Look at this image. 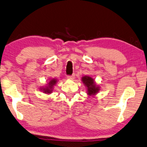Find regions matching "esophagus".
I'll return each instance as SVG.
<instances>
[{
  "instance_id": "34e87169",
  "label": "esophagus",
  "mask_w": 147,
  "mask_h": 147,
  "mask_svg": "<svg viewBox=\"0 0 147 147\" xmlns=\"http://www.w3.org/2000/svg\"><path fill=\"white\" fill-rule=\"evenodd\" d=\"M74 78H75L74 74H73V75H71V76H67V78L68 80H73Z\"/></svg>"
}]
</instances>
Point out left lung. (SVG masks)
<instances>
[{"mask_svg":"<svg viewBox=\"0 0 147 147\" xmlns=\"http://www.w3.org/2000/svg\"><path fill=\"white\" fill-rule=\"evenodd\" d=\"M82 81L87 88V94L89 96H94L100 90V86L97 85L92 78L88 76H83Z\"/></svg>","mask_w":147,"mask_h":147,"instance_id":"1","label":"left lung"}]
</instances>
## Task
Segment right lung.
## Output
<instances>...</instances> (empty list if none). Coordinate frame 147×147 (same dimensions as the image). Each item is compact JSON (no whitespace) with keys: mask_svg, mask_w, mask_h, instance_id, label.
<instances>
[{"mask_svg":"<svg viewBox=\"0 0 147 147\" xmlns=\"http://www.w3.org/2000/svg\"><path fill=\"white\" fill-rule=\"evenodd\" d=\"M57 80L55 79V78H52V79H50V80L49 81L48 84H47V86L45 87H40V90L42 92H43L45 94H51L53 92V89L54 86L56 84L57 82Z\"/></svg>","mask_w":147,"mask_h":147,"instance_id":"obj_1","label":"right lung"}]
</instances>
